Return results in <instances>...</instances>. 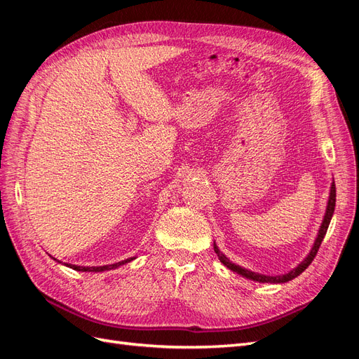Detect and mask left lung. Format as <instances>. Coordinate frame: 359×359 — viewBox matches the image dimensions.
Returning <instances> with one entry per match:
<instances>
[{
	"mask_svg": "<svg viewBox=\"0 0 359 359\" xmlns=\"http://www.w3.org/2000/svg\"><path fill=\"white\" fill-rule=\"evenodd\" d=\"M334 208H335V184H334V181H332V182H331V190H330V198H328V205H327V211H325L322 224H320V227H319L318 236H316V240H314V244H313V247H311V250H310V253L306 256V259H304L301 264H298V266L290 269L289 273H286V274H281V276H265V274L253 273V271L245 269V268H243V266H240V265H236V264H232L231 260L227 259V257L220 252V248L217 247L215 243H214V252L217 253V256H219L220 262H222L224 266H227L231 271H233V273L240 274V276H243V277H245V278H248V280L259 281V283H273V285L286 283V281H290V280H293L295 277H298L301 273H304V271H306V269L309 268V265L313 262V259H314V256H316L318 250H319V247H320V244H322V241H323L325 233H327V231H328V226H330V222H331L332 214H334Z\"/></svg>",
	"mask_w": 359,
	"mask_h": 359,
	"instance_id": "8db88e82",
	"label": "left lung"
}]
</instances>
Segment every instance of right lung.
<instances>
[{"label":"right lung","instance_id":"right-lung-1","mask_svg":"<svg viewBox=\"0 0 359 359\" xmlns=\"http://www.w3.org/2000/svg\"><path fill=\"white\" fill-rule=\"evenodd\" d=\"M133 259H136V257H128L126 260H121V262H116V264H112V265H103V266H78V265H72V264H64V265L74 269V271H81V273H103V271H111V269H115V268L121 266L127 262H132ZM57 262H60V260H57Z\"/></svg>","mask_w":359,"mask_h":359}]
</instances>
